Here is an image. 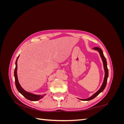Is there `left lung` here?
Instances as JSON below:
<instances>
[{"label": "left lung", "instance_id": "obj_1", "mask_svg": "<svg viewBox=\"0 0 124 124\" xmlns=\"http://www.w3.org/2000/svg\"><path fill=\"white\" fill-rule=\"evenodd\" d=\"M93 50H97L98 51L100 55V57L101 58V59H102V62H103V68H104V80H103V82L102 83V85H101V87L100 88V89L97 91L96 93H95L91 97H89L87 99H79L81 100H83V101H89L91 100L93 98H95L96 96H98L100 93L102 92L103 90L104 89L105 87H106V85H107V80H108V67H107V61L106 59L105 58L104 56L103 55V52L102 51V50L100 48L98 47H95L93 48Z\"/></svg>", "mask_w": 124, "mask_h": 124}]
</instances>
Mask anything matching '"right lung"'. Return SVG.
Instances as JSON below:
<instances>
[{"mask_svg":"<svg viewBox=\"0 0 124 124\" xmlns=\"http://www.w3.org/2000/svg\"><path fill=\"white\" fill-rule=\"evenodd\" d=\"M19 57V56H18L16 62V68H15L14 70V76L15 78V82H16V87L17 89V91L20 93L21 94L23 95L24 97L31 101H38L41 99V98H42L43 97L46 95V93H45L44 95H36V94H33V93H31L27 92L22 88L21 87V85L20 84L19 82H18V78H17V59Z\"/></svg>","mask_w":124,"mask_h":124,"instance_id":"obj_1","label":"right lung"}]
</instances>
